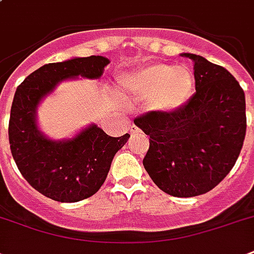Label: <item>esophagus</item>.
<instances>
[{
    "label": "esophagus",
    "mask_w": 254,
    "mask_h": 254,
    "mask_svg": "<svg viewBox=\"0 0 254 254\" xmlns=\"http://www.w3.org/2000/svg\"><path fill=\"white\" fill-rule=\"evenodd\" d=\"M139 133V129L135 125H131L130 127V134L131 135H135V134H138Z\"/></svg>",
    "instance_id": "esophagus-1"
}]
</instances>
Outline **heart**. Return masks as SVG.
Instances as JSON below:
<instances>
[{"mask_svg": "<svg viewBox=\"0 0 254 254\" xmlns=\"http://www.w3.org/2000/svg\"><path fill=\"white\" fill-rule=\"evenodd\" d=\"M120 87L133 99H149L150 111L169 115L187 104L193 92L195 77L187 65L150 63L121 75Z\"/></svg>", "mask_w": 254, "mask_h": 254, "instance_id": "1", "label": "heart"}]
</instances>
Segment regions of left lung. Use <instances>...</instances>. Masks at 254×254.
Instances as JSON below:
<instances>
[{
	"label": "left lung",
	"mask_w": 254,
	"mask_h": 254,
	"mask_svg": "<svg viewBox=\"0 0 254 254\" xmlns=\"http://www.w3.org/2000/svg\"><path fill=\"white\" fill-rule=\"evenodd\" d=\"M193 63L196 92L179 111L150 112L134 124L150 137L143 166L163 192L178 197L208 192L235 166L247 131L245 95L221 65L183 53Z\"/></svg>",
	"instance_id": "obj_1"
}]
</instances>
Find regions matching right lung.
Wrapping results in <instances>:
<instances>
[{
  "instance_id": "obj_1",
  "label": "right lung",
  "mask_w": 254,
  "mask_h": 254,
  "mask_svg": "<svg viewBox=\"0 0 254 254\" xmlns=\"http://www.w3.org/2000/svg\"><path fill=\"white\" fill-rule=\"evenodd\" d=\"M109 63L100 55L50 63L30 73L15 91L9 121L11 154L26 181L53 200L75 203L97 192L130 135L111 137L91 123L69 138H51L39 127L38 109L61 83L100 79Z\"/></svg>"
}]
</instances>
